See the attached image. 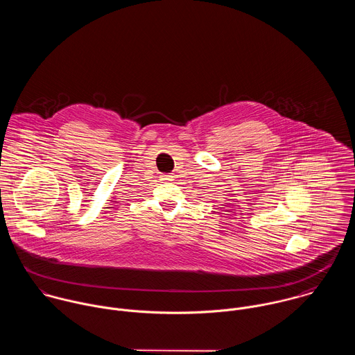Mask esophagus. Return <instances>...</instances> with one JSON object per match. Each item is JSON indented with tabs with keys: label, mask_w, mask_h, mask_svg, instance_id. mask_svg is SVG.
<instances>
[{
	"label": "esophagus",
	"mask_w": 355,
	"mask_h": 355,
	"mask_svg": "<svg viewBox=\"0 0 355 355\" xmlns=\"http://www.w3.org/2000/svg\"><path fill=\"white\" fill-rule=\"evenodd\" d=\"M172 178H173L172 175H162V176H161V179H162V180H168V182H171V180H172Z\"/></svg>",
	"instance_id": "obj_1"
}]
</instances>
